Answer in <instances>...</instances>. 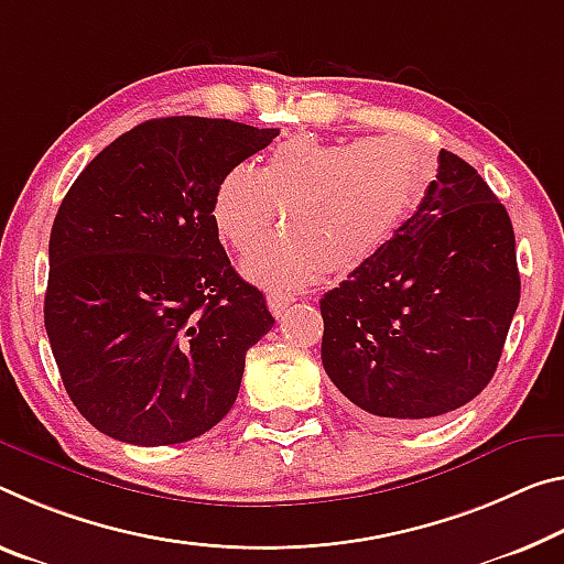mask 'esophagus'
I'll return each mask as SVG.
<instances>
[{
    "label": "esophagus",
    "mask_w": 564,
    "mask_h": 564,
    "mask_svg": "<svg viewBox=\"0 0 564 564\" xmlns=\"http://www.w3.org/2000/svg\"><path fill=\"white\" fill-rule=\"evenodd\" d=\"M293 301H296V299H293L291 293H283V291L268 293V308H271L273 316H283V311L289 308Z\"/></svg>",
    "instance_id": "34e87169"
}]
</instances>
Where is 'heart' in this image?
Segmentation results:
<instances>
[{"label":"heart","instance_id":"obj_1","mask_svg":"<svg viewBox=\"0 0 564 564\" xmlns=\"http://www.w3.org/2000/svg\"><path fill=\"white\" fill-rule=\"evenodd\" d=\"M426 150L406 138L324 142L291 138L268 153L261 170L238 163L213 195V223L238 253L283 236L243 263L268 289H301L321 273L348 275L397 236L432 181Z\"/></svg>","mask_w":564,"mask_h":564}]
</instances>
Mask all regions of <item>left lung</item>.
Masks as SVG:
<instances>
[{
  "instance_id": "obj_1",
  "label": "left lung",
  "mask_w": 564,
  "mask_h": 564,
  "mask_svg": "<svg viewBox=\"0 0 564 564\" xmlns=\"http://www.w3.org/2000/svg\"><path fill=\"white\" fill-rule=\"evenodd\" d=\"M517 303L512 220L477 170L442 150L414 216L321 299V361L351 404L424 422L487 387Z\"/></svg>"
}]
</instances>
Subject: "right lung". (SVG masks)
Wrapping results in <instances>:
<instances>
[{"mask_svg": "<svg viewBox=\"0 0 564 564\" xmlns=\"http://www.w3.org/2000/svg\"><path fill=\"white\" fill-rule=\"evenodd\" d=\"M279 130L177 115L110 142L50 234L44 328L62 383L118 442H191L236 404L246 351L273 328L213 223L220 177Z\"/></svg>", "mask_w": 564, "mask_h": 564, "instance_id": "right-lung-1", "label": "right lung"}]
</instances>
